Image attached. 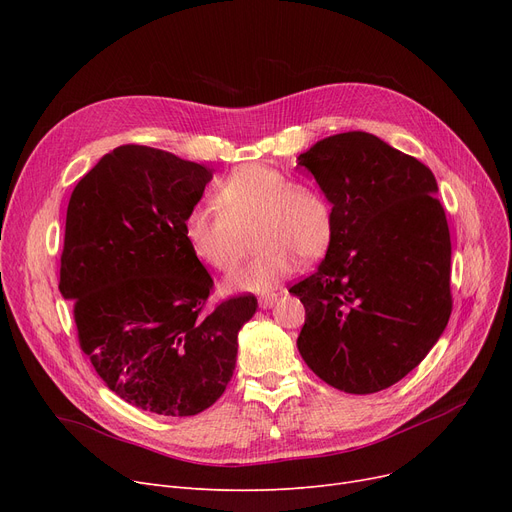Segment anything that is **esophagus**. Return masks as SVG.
Here are the masks:
<instances>
[{"instance_id":"1","label":"esophagus","mask_w":512,"mask_h":512,"mask_svg":"<svg viewBox=\"0 0 512 512\" xmlns=\"http://www.w3.org/2000/svg\"><path fill=\"white\" fill-rule=\"evenodd\" d=\"M276 301H278V294L270 292V294H265V297H259V307L267 309V307H272Z\"/></svg>"}]
</instances>
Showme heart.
Returning a JSON list of instances; mask_svg holds the SVG:
<instances>
[{"mask_svg":"<svg viewBox=\"0 0 512 512\" xmlns=\"http://www.w3.org/2000/svg\"><path fill=\"white\" fill-rule=\"evenodd\" d=\"M211 207H195L182 220V240L199 263L228 272L238 259L236 232L251 226L257 253L226 278L230 290L263 292L288 278L297 257L315 261L334 236L330 199L309 182L263 164L232 170L213 184Z\"/></svg>","mask_w":512,"mask_h":512,"instance_id":"b5f03b06","label":"heart"}]
</instances>
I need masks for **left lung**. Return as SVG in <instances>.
I'll list each match as a JSON object with an SVG mask.
<instances>
[{
  "mask_svg": "<svg viewBox=\"0 0 512 512\" xmlns=\"http://www.w3.org/2000/svg\"><path fill=\"white\" fill-rule=\"evenodd\" d=\"M297 161L334 209L326 259L290 288L305 305L299 353L342 392H380L425 359L452 313L450 230L436 178L361 130L319 141Z\"/></svg>",
  "mask_w": 512,
  "mask_h": 512,
  "instance_id": "8db88e82",
  "label": "left lung"
}]
</instances>
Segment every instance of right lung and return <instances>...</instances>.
Wrapping results in <instances>:
<instances>
[{
    "label": "right lung",
    "instance_id": "obj_1",
    "mask_svg": "<svg viewBox=\"0 0 512 512\" xmlns=\"http://www.w3.org/2000/svg\"><path fill=\"white\" fill-rule=\"evenodd\" d=\"M211 170L122 145L78 180L66 213L60 292L83 351L128 405L168 417L218 400L255 294L211 303L213 280L182 240Z\"/></svg>",
    "mask_w": 512,
    "mask_h": 512
}]
</instances>
